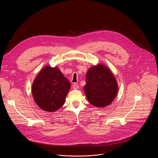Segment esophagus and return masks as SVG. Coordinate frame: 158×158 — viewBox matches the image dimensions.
I'll return each instance as SVG.
<instances>
[{
  "label": "esophagus",
  "mask_w": 158,
  "mask_h": 158,
  "mask_svg": "<svg viewBox=\"0 0 158 158\" xmlns=\"http://www.w3.org/2000/svg\"><path fill=\"white\" fill-rule=\"evenodd\" d=\"M73 89H79L78 85L76 84V83H74L73 85Z\"/></svg>",
  "instance_id": "34e87169"
}]
</instances>
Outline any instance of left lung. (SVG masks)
<instances>
[{"label": "left lung", "mask_w": 158, "mask_h": 158, "mask_svg": "<svg viewBox=\"0 0 158 158\" xmlns=\"http://www.w3.org/2000/svg\"><path fill=\"white\" fill-rule=\"evenodd\" d=\"M83 89L90 104L104 108L111 104L116 97L118 83L110 69L99 63L88 70Z\"/></svg>", "instance_id": "1"}]
</instances>
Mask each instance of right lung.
<instances>
[{
    "label": "right lung",
    "mask_w": 158,
    "mask_h": 158,
    "mask_svg": "<svg viewBox=\"0 0 158 158\" xmlns=\"http://www.w3.org/2000/svg\"><path fill=\"white\" fill-rule=\"evenodd\" d=\"M71 84L57 67L43 68L32 85V97L43 110L54 112L65 102Z\"/></svg>",
    "instance_id": "right-lung-1"
}]
</instances>
